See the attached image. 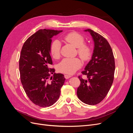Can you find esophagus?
I'll use <instances>...</instances> for the list:
<instances>
[{"label": "esophagus", "mask_w": 133, "mask_h": 133, "mask_svg": "<svg viewBox=\"0 0 133 133\" xmlns=\"http://www.w3.org/2000/svg\"><path fill=\"white\" fill-rule=\"evenodd\" d=\"M64 77H65V79H69V78H70L71 76L69 75H66V74H65V75H64Z\"/></svg>", "instance_id": "34e87169"}]
</instances>
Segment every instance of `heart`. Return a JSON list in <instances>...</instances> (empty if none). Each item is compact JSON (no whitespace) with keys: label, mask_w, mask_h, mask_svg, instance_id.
Masks as SVG:
<instances>
[{"label":"heart","mask_w":133,"mask_h":133,"mask_svg":"<svg viewBox=\"0 0 133 133\" xmlns=\"http://www.w3.org/2000/svg\"><path fill=\"white\" fill-rule=\"evenodd\" d=\"M65 42L77 48L78 54L83 60H87L91 54V48L88 44L85 43V38L81 34L76 32H70L63 37ZM61 44L57 40L51 43L50 47V53L54 59H58L60 56ZM81 60L78 58H64L58 65V70L61 73L71 74L82 66Z\"/></svg>","instance_id":"obj_1"}]
</instances>
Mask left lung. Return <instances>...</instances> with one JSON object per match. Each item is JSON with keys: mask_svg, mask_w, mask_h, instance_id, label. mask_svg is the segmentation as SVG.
<instances>
[{"mask_svg": "<svg viewBox=\"0 0 133 133\" xmlns=\"http://www.w3.org/2000/svg\"><path fill=\"white\" fill-rule=\"evenodd\" d=\"M85 31L92 36L94 49L91 59L82 72L87 79L78 76L80 84L77 95L82 102L94 105L101 102L110 89L114 78L115 60L111 48L105 38L90 29Z\"/></svg>", "mask_w": 133, "mask_h": 133, "instance_id": "obj_1", "label": "left lung"}]
</instances>
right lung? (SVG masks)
Instances as JSON below:
<instances>
[{
  "label": "right lung",
  "instance_id": "obj_1",
  "mask_svg": "<svg viewBox=\"0 0 133 133\" xmlns=\"http://www.w3.org/2000/svg\"><path fill=\"white\" fill-rule=\"evenodd\" d=\"M62 30L40 29L24 43L19 58L21 80L26 94L36 105L50 107L57 101L65 82L55 73L50 55L51 38ZM51 74L53 77H50Z\"/></svg>",
  "mask_w": 133,
  "mask_h": 133
}]
</instances>
